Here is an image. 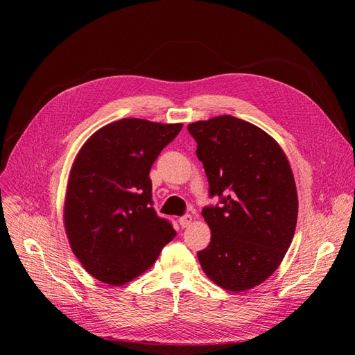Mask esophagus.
<instances>
[{"mask_svg":"<svg viewBox=\"0 0 355 355\" xmlns=\"http://www.w3.org/2000/svg\"><path fill=\"white\" fill-rule=\"evenodd\" d=\"M178 221H180V226L184 229V227H189L191 223H193V217L190 216V214H184L182 217H180L178 218Z\"/></svg>","mask_w":355,"mask_h":355,"instance_id":"1","label":"esophagus"}]
</instances>
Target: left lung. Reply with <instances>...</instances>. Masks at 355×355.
<instances>
[{
	"label": "left lung",
	"mask_w": 355,
	"mask_h": 355,
	"mask_svg": "<svg viewBox=\"0 0 355 355\" xmlns=\"http://www.w3.org/2000/svg\"><path fill=\"white\" fill-rule=\"evenodd\" d=\"M220 204L201 214L210 245L197 253L211 281L243 292L279 268L295 234L297 194L289 161L265 130L230 115L189 125Z\"/></svg>",
	"instance_id": "1"
}]
</instances>
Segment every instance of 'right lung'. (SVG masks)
<instances>
[{
	"instance_id": "add662e5",
	"label": "right lung",
	"mask_w": 355,
	"mask_h": 355,
	"mask_svg": "<svg viewBox=\"0 0 355 355\" xmlns=\"http://www.w3.org/2000/svg\"><path fill=\"white\" fill-rule=\"evenodd\" d=\"M181 128L125 118L96 130L74 158L64 229L74 256L98 281L130 282L175 237L171 223L153 207L149 170Z\"/></svg>"
}]
</instances>
